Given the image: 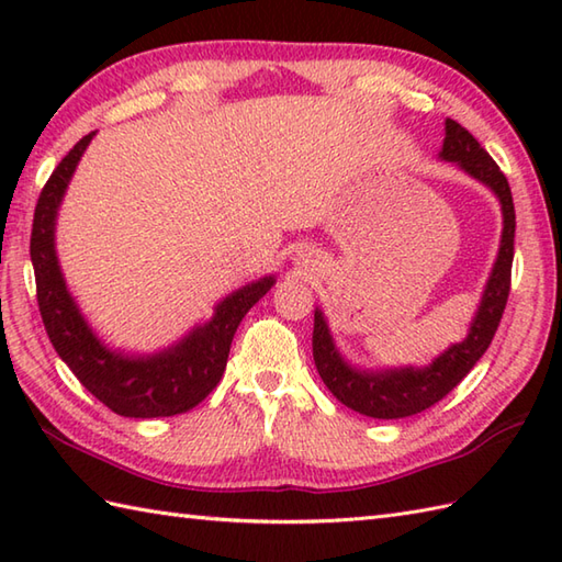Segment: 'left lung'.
<instances>
[{"label": "left lung", "mask_w": 562, "mask_h": 562, "mask_svg": "<svg viewBox=\"0 0 562 562\" xmlns=\"http://www.w3.org/2000/svg\"><path fill=\"white\" fill-rule=\"evenodd\" d=\"M439 159L453 161L461 171L491 188L499 200V207H503V238H499L495 266L485 282L481 306L471 321L469 336L461 342H453L427 367H393L374 372V369H357L345 360L333 342L324 312L321 308L314 312L312 345L321 379L342 405L367 417H379V420H396V417L423 413L429 405L445 398L493 342L509 296L517 222L505 173L499 171L491 154L479 145V139L451 117H447L445 123V145H441Z\"/></svg>", "instance_id": "obj_1"}]
</instances>
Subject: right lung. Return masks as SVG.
Returning <instances> with one entry per match:
<instances>
[{
	"instance_id": "obj_1",
	"label": "right lung",
	"mask_w": 562,
	"mask_h": 562,
	"mask_svg": "<svg viewBox=\"0 0 562 562\" xmlns=\"http://www.w3.org/2000/svg\"><path fill=\"white\" fill-rule=\"evenodd\" d=\"M97 133L81 137L47 178L33 214L31 262L43 324L55 352L83 389L123 417H169L195 408L220 384L234 333L260 296L274 284V274L232 292L214 306L207 324L195 326L171 348L154 355H127L105 348L69 294L55 250V222L65 190L81 154Z\"/></svg>"
}]
</instances>
